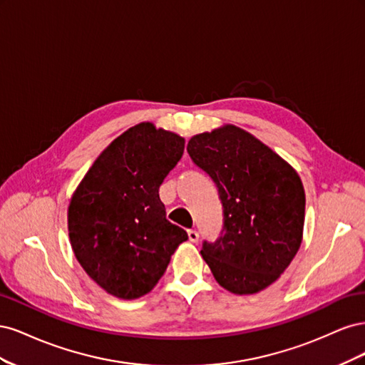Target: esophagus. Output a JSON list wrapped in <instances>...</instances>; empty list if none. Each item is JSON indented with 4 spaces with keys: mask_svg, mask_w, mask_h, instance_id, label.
Segmentation results:
<instances>
[{
    "mask_svg": "<svg viewBox=\"0 0 365 365\" xmlns=\"http://www.w3.org/2000/svg\"><path fill=\"white\" fill-rule=\"evenodd\" d=\"M187 235H189L190 242H197V239H200V233H197L196 230H189L187 231Z\"/></svg>",
    "mask_w": 365,
    "mask_h": 365,
    "instance_id": "1",
    "label": "esophagus"
}]
</instances>
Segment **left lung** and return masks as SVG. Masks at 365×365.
I'll return each mask as SVG.
<instances>
[{
  "mask_svg": "<svg viewBox=\"0 0 365 365\" xmlns=\"http://www.w3.org/2000/svg\"><path fill=\"white\" fill-rule=\"evenodd\" d=\"M187 152L210 175L224 228L201 254L216 282L237 295L268 288L302 245L304 189L292 165L250 132L225 125L190 138Z\"/></svg>",
  "mask_w": 365,
  "mask_h": 365,
  "instance_id": "obj_1",
  "label": "left lung"
}]
</instances>
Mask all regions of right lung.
Instances as JSON below:
<instances>
[{
	"instance_id": "add662e5",
	"label": "right lung",
	"mask_w": 365,
	"mask_h": 365,
	"mask_svg": "<svg viewBox=\"0 0 365 365\" xmlns=\"http://www.w3.org/2000/svg\"><path fill=\"white\" fill-rule=\"evenodd\" d=\"M184 153V138L149 121L117 137L83 176L68 207V236L90 277L134 300L158 283L189 239L165 219L160 185Z\"/></svg>"
}]
</instances>
